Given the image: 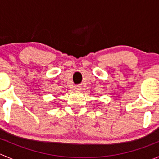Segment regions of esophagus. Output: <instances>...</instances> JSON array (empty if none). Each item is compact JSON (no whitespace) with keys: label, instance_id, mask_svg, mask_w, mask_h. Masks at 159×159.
Wrapping results in <instances>:
<instances>
[{"label":"esophagus","instance_id":"1","mask_svg":"<svg viewBox=\"0 0 159 159\" xmlns=\"http://www.w3.org/2000/svg\"><path fill=\"white\" fill-rule=\"evenodd\" d=\"M75 89H76V90H81V86L77 85V86H75Z\"/></svg>","mask_w":159,"mask_h":159}]
</instances>
